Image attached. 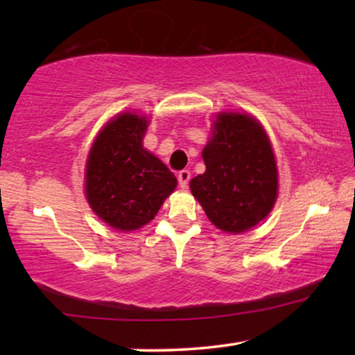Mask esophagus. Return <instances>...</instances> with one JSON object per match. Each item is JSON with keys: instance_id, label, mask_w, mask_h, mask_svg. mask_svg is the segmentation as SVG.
<instances>
[{"instance_id": "1", "label": "esophagus", "mask_w": 355, "mask_h": 355, "mask_svg": "<svg viewBox=\"0 0 355 355\" xmlns=\"http://www.w3.org/2000/svg\"><path fill=\"white\" fill-rule=\"evenodd\" d=\"M178 181H179V187L187 189L189 181H191V171H189V169H182V171L178 174Z\"/></svg>"}]
</instances>
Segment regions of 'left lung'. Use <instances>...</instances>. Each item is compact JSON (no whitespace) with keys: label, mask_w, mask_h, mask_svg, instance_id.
Segmentation results:
<instances>
[{"label":"left lung","mask_w":355,"mask_h":355,"mask_svg":"<svg viewBox=\"0 0 355 355\" xmlns=\"http://www.w3.org/2000/svg\"><path fill=\"white\" fill-rule=\"evenodd\" d=\"M203 148L205 173L191 181L208 220L239 234L268 216L278 197V169L270 139L250 114L220 113Z\"/></svg>","instance_id":"8db88e82"}]
</instances>
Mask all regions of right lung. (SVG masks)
<instances>
[{
    "label": "right lung",
    "mask_w": 355,
    "mask_h": 355,
    "mask_svg": "<svg viewBox=\"0 0 355 355\" xmlns=\"http://www.w3.org/2000/svg\"><path fill=\"white\" fill-rule=\"evenodd\" d=\"M147 125L145 116L121 113L100 130L87 158V200L114 230L147 225L178 186L166 164L144 148Z\"/></svg>",
    "instance_id": "right-lung-1"
}]
</instances>
